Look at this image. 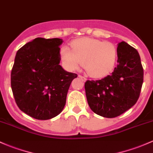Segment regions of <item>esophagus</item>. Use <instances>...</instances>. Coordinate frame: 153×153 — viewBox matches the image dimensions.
<instances>
[{
    "label": "esophagus",
    "instance_id": "1",
    "mask_svg": "<svg viewBox=\"0 0 153 153\" xmlns=\"http://www.w3.org/2000/svg\"><path fill=\"white\" fill-rule=\"evenodd\" d=\"M79 78H81L83 81H85V80H86V78H85V76H82V75H79Z\"/></svg>",
    "mask_w": 153,
    "mask_h": 153
}]
</instances>
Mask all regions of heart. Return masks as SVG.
I'll return each mask as SVG.
<instances>
[{
  "instance_id": "heart-1",
  "label": "heart",
  "mask_w": 153,
  "mask_h": 153,
  "mask_svg": "<svg viewBox=\"0 0 153 153\" xmlns=\"http://www.w3.org/2000/svg\"><path fill=\"white\" fill-rule=\"evenodd\" d=\"M72 50L62 47L60 55L65 66L70 71L79 69L82 63L87 72L93 77L109 73L115 65L117 50L114 44L93 38H82L71 43Z\"/></svg>"
}]
</instances>
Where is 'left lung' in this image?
Returning a JSON list of instances; mask_svg holds the SVG:
<instances>
[{"mask_svg": "<svg viewBox=\"0 0 153 153\" xmlns=\"http://www.w3.org/2000/svg\"><path fill=\"white\" fill-rule=\"evenodd\" d=\"M117 65L110 75L100 80H88L85 93L90 108L103 117H117L137 101L144 71L139 52L126 42L117 44Z\"/></svg>", "mask_w": 153, "mask_h": 153, "instance_id": "left-lung-1", "label": "left lung"}]
</instances>
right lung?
<instances>
[{"label": "right lung", "instance_id": "obj_1", "mask_svg": "<svg viewBox=\"0 0 153 153\" xmlns=\"http://www.w3.org/2000/svg\"><path fill=\"white\" fill-rule=\"evenodd\" d=\"M63 39L36 38L16 54L11 86L18 107L37 120H50L63 111L71 83L77 74L59 65Z\"/></svg>", "mask_w": 153, "mask_h": 153}]
</instances>
